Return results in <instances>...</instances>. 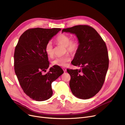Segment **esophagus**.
<instances>
[{"mask_svg": "<svg viewBox=\"0 0 125 125\" xmlns=\"http://www.w3.org/2000/svg\"><path fill=\"white\" fill-rule=\"evenodd\" d=\"M62 69H63V70L64 72H66V70H67L66 68H65V67H63V68H62Z\"/></svg>", "mask_w": 125, "mask_h": 125, "instance_id": "1", "label": "esophagus"}]
</instances>
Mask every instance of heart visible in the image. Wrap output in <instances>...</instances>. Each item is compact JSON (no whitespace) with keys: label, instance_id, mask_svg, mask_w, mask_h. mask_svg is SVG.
Returning a JSON list of instances; mask_svg holds the SVG:
<instances>
[{"label":"heart","instance_id":"obj_1","mask_svg":"<svg viewBox=\"0 0 125 125\" xmlns=\"http://www.w3.org/2000/svg\"><path fill=\"white\" fill-rule=\"evenodd\" d=\"M56 42L58 44L62 45L66 48L67 51L71 54H74L79 48V42L77 39H71L70 36L64 33L58 35L56 39ZM45 51L47 55L52 58L54 56V50L52 44L51 42H49L45 46ZM71 58L68 54H66L62 57H57L52 61V64L57 66L65 67L67 65L68 62L70 61Z\"/></svg>","mask_w":125,"mask_h":125}]
</instances>
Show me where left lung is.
Returning a JSON list of instances; mask_svg holds the SVG:
<instances>
[{
  "mask_svg": "<svg viewBox=\"0 0 125 125\" xmlns=\"http://www.w3.org/2000/svg\"><path fill=\"white\" fill-rule=\"evenodd\" d=\"M63 32L75 34L80 44L71 64L80 69H67L71 91L78 98L89 99L99 92L105 79L109 65L105 42L88 25L74 26L63 29Z\"/></svg>",
  "mask_w": 125,
  "mask_h": 125,
  "instance_id": "8db88e82",
  "label": "left lung"
}]
</instances>
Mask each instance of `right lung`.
<instances>
[{
    "label": "right lung",
    "instance_id": "right-lung-1",
    "mask_svg": "<svg viewBox=\"0 0 125 125\" xmlns=\"http://www.w3.org/2000/svg\"><path fill=\"white\" fill-rule=\"evenodd\" d=\"M60 28H35L25 31L20 37L14 52V69L24 92L38 101L49 99L52 95V83L63 73L57 65L49 67L45 46Z\"/></svg>",
    "mask_w": 125,
    "mask_h": 125
}]
</instances>
